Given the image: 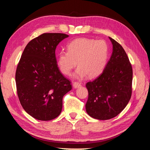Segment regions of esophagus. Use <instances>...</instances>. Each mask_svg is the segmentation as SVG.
Here are the masks:
<instances>
[{
    "label": "esophagus",
    "mask_w": 150,
    "mask_h": 150,
    "mask_svg": "<svg viewBox=\"0 0 150 150\" xmlns=\"http://www.w3.org/2000/svg\"><path fill=\"white\" fill-rule=\"evenodd\" d=\"M73 86L74 88H79V87H81V85L80 83H77V82H75V83H73Z\"/></svg>",
    "instance_id": "1"
}]
</instances>
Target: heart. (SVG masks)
<instances>
[{"mask_svg": "<svg viewBox=\"0 0 150 150\" xmlns=\"http://www.w3.org/2000/svg\"><path fill=\"white\" fill-rule=\"evenodd\" d=\"M108 56L109 47L105 41L81 38L68 44L67 51L59 52L57 64L65 75H69L78 64L73 77L81 79L88 75L90 78H95L104 71Z\"/></svg>", "mask_w": 150, "mask_h": 150, "instance_id": "1", "label": "heart"}]
</instances>
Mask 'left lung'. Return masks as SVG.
<instances>
[{
	"instance_id": "obj_1",
	"label": "left lung",
	"mask_w": 150,
	"mask_h": 150,
	"mask_svg": "<svg viewBox=\"0 0 150 150\" xmlns=\"http://www.w3.org/2000/svg\"><path fill=\"white\" fill-rule=\"evenodd\" d=\"M112 52L104 71L86 84L88 98L87 114L93 118L106 120L116 116L127 106L132 93L133 69L124 48L109 37Z\"/></svg>"
}]
</instances>
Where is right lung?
Instances as JSON below:
<instances>
[{"label": "right lung", "instance_id": "obj_1", "mask_svg": "<svg viewBox=\"0 0 150 150\" xmlns=\"http://www.w3.org/2000/svg\"><path fill=\"white\" fill-rule=\"evenodd\" d=\"M69 36L45 33L31 40L17 67L16 83L19 101L29 115L42 121L60 115L64 96L71 90L70 81L58 69L55 50Z\"/></svg>", "mask_w": 150, "mask_h": 150}]
</instances>
